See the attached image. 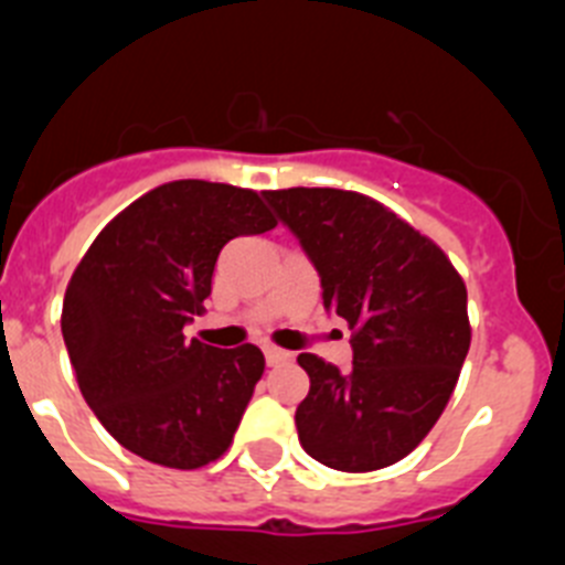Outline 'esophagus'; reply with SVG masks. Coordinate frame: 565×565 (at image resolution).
Segmentation results:
<instances>
[{
    "label": "esophagus",
    "mask_w": 565,
    "mask_h": 565,
    "mask_svg": "<svg viewBox=\"0 0 565 565\" xmlns=\"http://www.w3.org/2000/svg\"><path fill=\"white\" fill-rule=\"evenodd\" d=\"M265 356H267V365H270V367L287 365V362H292V354H289V351H284V348H276V345H267Z\"/></svg>",
    "instance_id": "esophagus-1"
}]
</instances>
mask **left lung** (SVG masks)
Returning <instances> with one entry per match:
<instances>
[{"mask_svg": "<svg viewBox=\"0 0 565 565\" xmlns=\"http://www.w3.org/2000/svg\"><path fill=\"white\" fill-rule=\"evenodd\" d=\"M320 273L323 307L351 329L354 367L300 354V446L365 473L404 460L449 404L471 348L466 281L449 256L379 200L345 189L265 192Z\"/></svg>", "mask_w": 565, "mask_h": 565, "instance_id": "8db88e82", "label": "left lung"}]
</instances>
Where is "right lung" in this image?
<instances>
[{
	"mask_svg": "<svg viewBox=\"0 0 565 565\" xmlns=\"http://www.w3.org/2000/svg\"><path fill=\"white\" fill-rule=\"evenodd\" d=\"M276 225L253 189L161 183L119 211L72 273L61 331L77 384L141 460L194 471L234 443L265 354L186 340L183 326L205 312L220 250Z\"/></svg>",
	"mask_w": 565,
	"mask_h": 565,
	"instance_id": "1",
	"label": "right lung"
}]
</instances>
